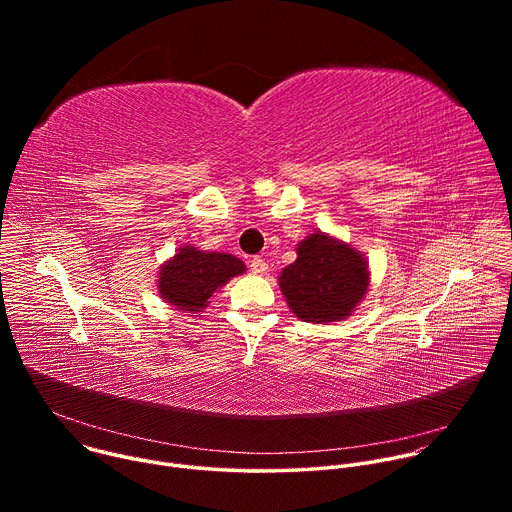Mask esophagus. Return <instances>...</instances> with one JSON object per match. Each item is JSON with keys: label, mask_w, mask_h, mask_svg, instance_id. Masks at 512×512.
Masks as SVG:
<instances>
[{"label": "esophagus", "mask_w": 512, "mask_h": 512, "mask_svg": "<svg viewBox=\"0 0 512 512\" xmlns=\"http://www.w3.org/2000/svg\"><path fill=\"white\" fill-rule=\"evenodd\" d=\"M249 267H251V271L255 273V275H263V273H267V263H265V259H261V257H253L251 259V263H249Z\"/></svg>", "instance_id": "obj_1"}]
</instances>
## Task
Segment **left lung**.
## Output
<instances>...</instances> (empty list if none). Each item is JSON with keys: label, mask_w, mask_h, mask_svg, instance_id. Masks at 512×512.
Returning <instances> with one entry per match:
<instances>
[{"label": "left lung", "mask_w": 512, "mask_h": 512, "mask_svg": "<svg viewBox=\"0 0 512 512\" xmlns=\"http://www.w3.org/2000/svg\"><path fill=\"white\" fill-rule=\"evenodd\" d=\"M296 253L298 259L279 275L289 310L312 324L346 320L369 291V261L322 231L300 241Z\"/></svg>", "instance_id": "left-lung-1"}]
</instances>
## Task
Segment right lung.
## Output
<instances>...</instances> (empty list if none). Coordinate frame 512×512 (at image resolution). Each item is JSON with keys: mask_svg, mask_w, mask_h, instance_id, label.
Listing matches in <instances>:
<instances>
[{"mask_svg": "<svg viewBox=\"0 0 512 512\" xmlns=\"http://www.w3.org/2000/svg\"><path fill=\"white\" fill-rule=\"evenodd\" d=\"M245 269V263L235 255L184 245L160 267L158 294L168 306L186 316L200 314L210 304L214 291L231 277L243 275Z\"/></svg>", "mask_w": 512, "mask_h": 512, "instance_id": "right-lung-1", "label": "right lung"}]
</instances>
